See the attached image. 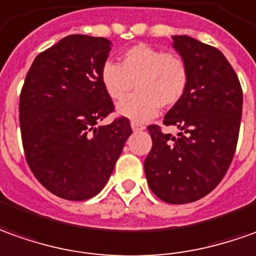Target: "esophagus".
Instances as JSON below:
<instances>
[{
	"mask_svg": "<svg viewBox=\"0 0 256 256\" xmlns=\"http://www.w3.org/2000/svg\"><path fill=\"white\" fill-rule=\"evenodd\" d=\"M132 128L134 130V132H140V130H144V126H142V123H137V122H132Z\"/></svg>",
	"mask_w": 256,
	"mask_h": 256,
	"instance_id": "esophagus-1",
	"label": "esophagus"
}]
</instances>
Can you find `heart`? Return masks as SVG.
Instances as JSON below:
<instances>
[{
	"label": "heart",
	"mask_w": 256,
	"mask_h": 256,
	"mask_svg": "<svg viewBox=\"0 0 256 256\" xmlns=\"http://www.w3.org/2000/svg\"><path fill=\"white\" fill-rule=\"evenodd\" d=\"M189 80V66L182 56L148 44L124 50L120 62H106L100 70L106 94L116 102L136 88V94L118 106V114L134 122L154 118L160 106L176 105L186 94Z\"/></svg>",
	"instance_id": "heart-1"
}]
</instances>
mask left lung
I'll return each instance as SVG.
<instances>
[{"label":"left lung","instance_id":"1","mask_svg":"<svg viewBox=\"0 0 256 256\" xmlns=\"http://www.w3.org/2000/svg\"><path fill=\"white\" fill-rule=\"evenodd\" d=\"M186 60L190 80L186 94L165 114L178 137L148 126L152 140L144 161L148 186L161 200L184 204L204 198L224 178L240 133L242 90L237 74L218 48L189 36H172Z\"/></svg>","mask_w":256,"mask_h":256}]
</instances>
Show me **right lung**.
Masks as SVG:
<instances>
[{"label": "right lung", "mask_w": 256, "mask_h": 256, "mask_svg": "<svg viewBox=\"0 0 256 256\" xmlns=\"http://www.w3.org/2000/svg\"><path fill=\"white\" fill-rule=\"evenodd\" d=\"M109 52L105 38L70 34L34 58L20 91L26 162L48 192L67 200L104 189L132 134L124 116L99 126L114 110L100 81Z\"/></svg>", "instance_id": "add662e5"}]
</instances>
